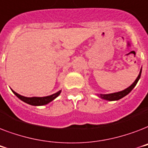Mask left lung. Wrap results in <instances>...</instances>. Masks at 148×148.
I'll list each match as a JSON object with an SVG mask.
<instances>
[{
	"mask_svg": "<svg viewBox=\"0 0 148 148\" xmlns=\"http://www.w3.org/2000/svg\"><path fill=\"white\" fill-rule=\"evenodd\" d=\"M140 74H141V69H140V74H139L138 77L135 80V81H134L130 87L126 88L125 90L119 91V92L113 93V94H108V95H99V97L102 99H104V100H108V101H117V100H119V99L124 97V96H126V95H128L129 93L133 90V88L135 87L137 83H138V81H139V79H140Z\"/></svg>",
	"mask_w": 148,
	"mask_h": 148,
	"instance_id": "obj_1",
	"label": "left lung"
}]
</instances>
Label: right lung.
Here are the masks:
<instances>
[{
	"mask_svg": "<svg viewBox=\"0 0 148 148\" xmlns=\"http://www.w3.org/2000/svg\"><path fill=\"white\" fill-rule=\"evenodd\" d=\"M13 93L19 99H21L22 101H24L25 103H28V104H31V105L34 106H41L45 105V104H47V103H50L51 101H52L53 99H55L56 97L59 96V95L61 92V90H59L58 92L55 93L52 95H50V96H47V97H24V96H21V95H18L17 93H16L15 91L12 90Z\"/></svg>",
	"mask_w": 148,
	"mask_h": 148,
	"instance_id": "add662e5",
	"label": "right lung"
}]
</instances>
